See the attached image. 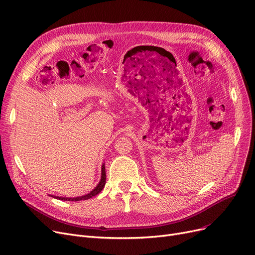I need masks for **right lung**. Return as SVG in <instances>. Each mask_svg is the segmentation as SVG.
<instances>
[{
  "mask_svg": "<svg viewBox=\"0 0 255 255\" xmlns=\"http://www.w3.org/2000/svg\"><path fill=\"white\" fill-rule=\"evenodd\" d=\"M105 183H106V172H105V163L102 164V169H101V179L100 181H99L98 185L95 187V189L91 192L88 193L84 196H80V197H75V198H68V197H58V196H51L53 198H56V199H59V200H63V201H80V200H87V199H91L93 198L94 196L98 195L99 193H100L103 187L105 186Z\"/></svg>",
  "mask_w": 255,
  "mask_h": 255,
  "instance_id": "obj_1",
  "label": "right lung"
}]
</instances>
